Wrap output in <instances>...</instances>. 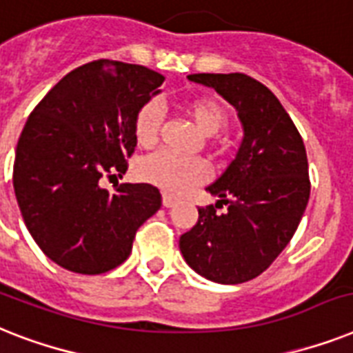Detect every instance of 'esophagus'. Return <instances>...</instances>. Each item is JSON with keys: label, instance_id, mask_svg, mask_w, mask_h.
Listing matches in <instances>:
<instances>
[{"label": "esophagus", "instance_id": "34e87169", "mask_svg": "<svg viewBox=\"0 0 353 353\" xmlns=\"http://www.w3.org/2000/svg\"><path fill=\"white\" fill-rule=\"evenodd\" d=\"M176 205V197L168 196V194H165L163 196V206H167V208H170V206Z\"/></svg>", "mask_w": 353, "mask_h": 353}]
</instances>
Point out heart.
I'll return each instance as SVG.
<instances>
[{"label":"heart","mask_w":353,"mask_h":353,"mask_svg":"<svg viewBox=\"0 0 353 353\" xmlns=\"http://www.w3.org/2000/svg\"><path fill=\"white\" fill-rule=\"evenodd\" d=\"M186 114L205 136H214L226 127L228 114L221 103L214 97H194L185 105ZM163 123V110L156 101L143 105L134 117V134L139 145L154 147L159 139ZM143 177L152 185L170 194H179L186 188L205 181L208 168L201 159L179 157L172 152H157L143 163Z\"/></svg>","instance_id":"1"}]
</instances>
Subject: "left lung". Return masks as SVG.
Segmentation results:
<instances>
[{
  "label": "left lung",
  "instance_id": "left-lung-1",
  "mask_svg": "<svg viewBox=\"0 0 353 353\" xmlns=\"http://www.w3.org/2000/svg\"><path fill=\"white\" fill-rule=\"evenodd\" d=\"M237 110L243 143L236 159L206 190L219 197L197 208L179 237L190 268L221 285L250 281L276 261L296 234L310 197L303 137L270 88L246 74H190ZM227 205L217 214L216 208Z\"/></svg>",
  "mask_w": 353,
  "mask_h": 353
}]
</instances>
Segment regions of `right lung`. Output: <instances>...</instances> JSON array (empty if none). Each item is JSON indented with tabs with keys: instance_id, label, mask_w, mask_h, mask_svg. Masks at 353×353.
Wrapping results in <instances>:
<instances>
[{
	"instance_id": "obj_1",
	"label": "right lung",
	"mask_w": 353,
	"mask_h": 353,
	"mask_svg": "<svg viewBox=\"0 0 353 353\" xmlns=\"http://www.w3.org/2000/svg\"><path fill=\"white\" fill-rule=\"evenodd\" d=\"M165 77L141 65L97 59L68 72L37 103L19 136L14 192L43 254L76 274H105L127 261L137 228L161 208L148 183L103 177L127 172L134 117Z\"/></svg>"
}]
</instances>
